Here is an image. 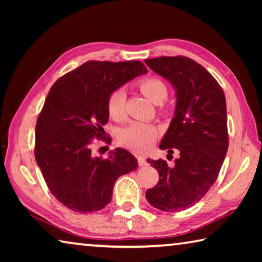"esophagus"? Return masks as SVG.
I'll return each instance as SVG.
<instances>
[{"label": "esophagus", "instance_id": "esophagus-1", "mask_svg": "<svg viewBox=\"0 0 262 262\" xmlns=\"http://www.w3.org/2000/svg\"><path fill=\"white\" fill-rule=\"evenodd\" d=\"M137 163H139V166H144L147 165V158L143 156H137Z\"/></svg>", "mask_w": 262, "mask_h": 262}]
</instances>
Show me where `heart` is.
<instances>
[{
	"instance_id": "1",
	"label": "heart",
	"mask_w": 262,
	"mask_h": 262,
	"mask_svg": "<svg viewBox=\"0 0 262 262\" xmlns=\"http://www.w3.org/2000/svg\"><path fill=\"white\" fill-rule=\"evenodd\" d=\"M140 89L149 100L159 104L166 98L167 88L162 79L156 77H148L140 82ZM126 92L123 89H117L108 96L107 111L110 117L115 121L125 119ZM158 134L157 128L150 123L136 121L123 128L119 135V141L123 147L134 152H145L152 147Z\"/></svg>"
}]
</instances>
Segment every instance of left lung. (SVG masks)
<instances>
[{
    "label": "left lung",
    "instance_id": "8db88e82",
    "mask_svg": "<svg viewBox=\"0 0 262 262\" xmlns=\"http://www.w3.org/2000/svg\"><path fill=\"white\" fill-rule=\"evenodd\" d=\"M144 62L176 90L174 117L159 148L180 152L173 166L164 159H148L159 180L145 196L159 210H185L214 185L227 156V101L211 74L189 57L161 56Z\"/></svg>",
    "mask_w": 262,
    "mask_h": 262
}]
</instances>
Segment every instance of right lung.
Listing matches in <instances>:
<instances>
[{
	"instance_id": "right-lung-1",
	"label": "right lung",
	"mask_w": 262,
	"mask_h": 262,
	"mask_svg": "<svg viewBox=\"0 0 262 262\" xmlns=\"http://www.w3.org/2000/svg\"><path fill=\"white\" fill-rule=\"evenodd\" d=\"M148 70L140 61H88L53 84L35 126L34 156L51 193L77 212L103 209L119 177L136 170L122 148L107 158L92 156V139H103L107 99Z\"/></svg>"
}]
</instances>
